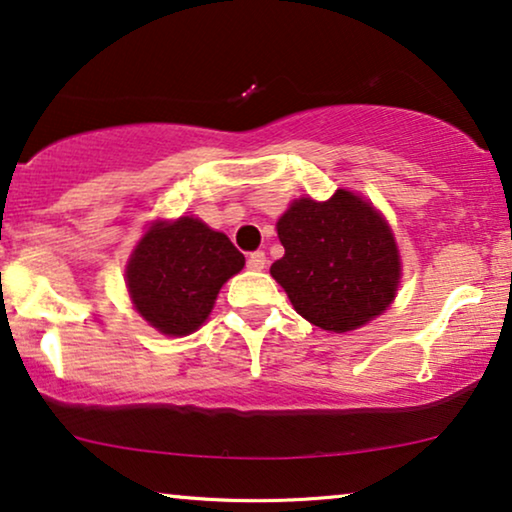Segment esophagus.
Here are the masks:
<instances>
[{
  "mask_svg": "<svg viewBox=\"0 0 512 512\" xmlns=\"http://www.w3.org/2000/svg\"><path fill=\"white\" fill-rule=\"evenodd\" d=\"M265 251H251L249 258H247V268L249 270H263L265 268Z\"/></svg>",
  "mask_w": 512,
  "mask_h": 512,
  "instance_id": "1",
  "label": "esophagus"
}]
</instances>
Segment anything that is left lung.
Segmentation results:
<instances>
[{"mask_svg": "<svg viewBox=\"0 0 512 512\" xmlns=\"http://www.w3.org/2000/svg\"><path fill=\"white\" fill-rule=\"evenodd\" d=\"M284 256L270 275L300 317L324 331H354L387 310L401 279L394 235L359 195L296 200L277 221Z\"/></svg>", "mask_w": 512, "mask_h": 512, "instance_id": "left-lung-1", "label": "left lung"}]
</instances>
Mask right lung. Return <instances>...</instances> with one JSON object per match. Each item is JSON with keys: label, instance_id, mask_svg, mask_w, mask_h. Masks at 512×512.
<instances>
[{"label": "right lung", "instance_id": "right-lung-1", "mask_svg": "<svg viewBox=\"0 0 512 512\" xmlns=\"http://www.w3.org/2000/svg\"><path fill=\"white\" fill-rule=\"evenodd\" d=\"M244 268V256L223 233L191 216L156 223L128 263V291L137 312L165 335H188L212 312L216 293Z\"/></svg>", "mask_w": 512, "mask_h": 512}]
</instances>
